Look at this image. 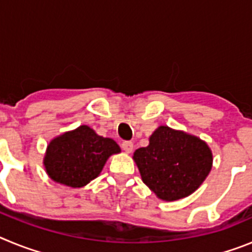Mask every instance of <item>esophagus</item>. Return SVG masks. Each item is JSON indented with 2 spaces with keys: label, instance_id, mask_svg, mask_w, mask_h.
Instances as JSON below:
<instances>
[{
  "label": "esophagus",
  "instance_id": "esophagus-1",
  "mask_svg": "<svg viewBox=\"0 0 252 252\" xmlns=\"http://www.w3.org/2000/svg\"><path fill=\"white\" fill-rule=\"evenodd\" d=\"M121 146H122V149L126 151V153H131V151H132V149H133V144L131 141H124V142H122Z\"/></svg>",
  "mask_w": 252,
  "mask_h": 252
}]
</instances>
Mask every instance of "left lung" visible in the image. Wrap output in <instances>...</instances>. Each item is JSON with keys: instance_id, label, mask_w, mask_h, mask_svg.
<instances>
[{"instance_id": "8db88e82", "label": "left lung", "mask_w": 252, "mask_h": 252, "mask_svg": "<svg viewBox=\"0 0 252 252\" xmlns=\"http://www.w3.org/2000/svg\"><path fill=\"white\" fill-rule=\"evenodd\" d=\"M142 182L162 201H177L199 188L212 169V151L199 137L160 126L146 148L133 153Z\"/></svg>"}]
</instances>
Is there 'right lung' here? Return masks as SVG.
I'll list each match as a JSON object with an SVG mask.
<instances>
[{
  "mask_svg": "<svg viewBox=\"0 0 252 252\" xmlns=\"http://www.w3.org/2000/svg\"><path fill=\"white\" fill-rule=\"evenodd\" d=\"M120 151L112 139L99 136L82 125L49 142L44 166L57 183L82 188L98 177L107 159Z\"/></svg>",
  "mask_w": 252,
  "mask_h": 252,
  "instance_id": "obj_1",
  "label": "right lung"
}]
</instances>
